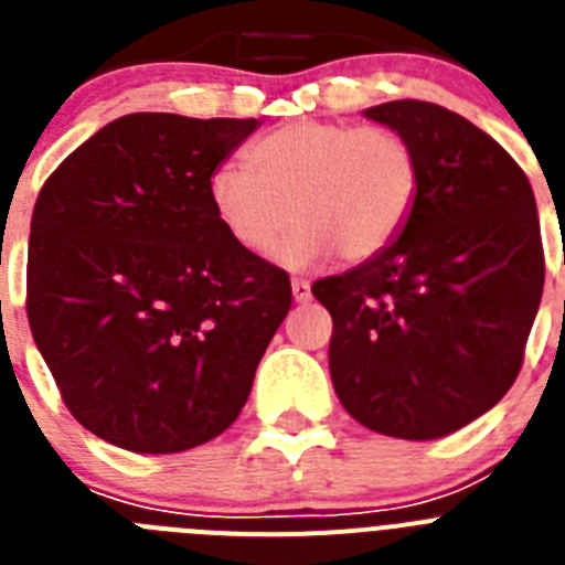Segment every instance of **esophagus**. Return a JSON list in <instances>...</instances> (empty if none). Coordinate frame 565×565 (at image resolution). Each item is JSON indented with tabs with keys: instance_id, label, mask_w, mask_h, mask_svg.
I'll use <instances>...</instances> for the list:
<instances>
[{
	"instance_id": "obj_1",
	"label": "esophagus",
	"mask_w": 565,
	"mask_h": 565,
	"mask_svg": "<svg viewBox=\"0 0 565 565\" xmlns=\"http://www.w3.org/2000/svg\"><path fill=\"white\" fill-rule=\"evenodd\" d=\"M291 291H294V299H297V302H308V299H311V282L302 277H297L291 282Z\"/></svg>"
}]
</instances>
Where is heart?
<instances>
[{
  "instance_id": "obj_1",
  "label": "heart",
  "mask_w": 565,
  "mask_h": 565,
  "mask_svg": "<svg viewBox=\"0 0 565 565\" xmlns=\"http://www.w3.org/2000/svg\"><path fill=\"white\" fill-rule=\"evenodd\" d=\"M418 186V154L396 129L302 118L257 138L246 167L214 169L206 194L214 221L254 257H271L297 223L279 263L308 268L331 254H382L411 221Z\"/></svg>"
}]
</instances>
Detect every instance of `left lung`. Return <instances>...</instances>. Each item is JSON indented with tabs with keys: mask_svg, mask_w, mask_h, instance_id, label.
<instances>
[{
	"mask_svg": "<svg viewBox=\"0 0 565 565\" xmlns=\"http://www.w3.org/2000/svg\"><path fill=\"white\" fill-rule=\"evenodd\" d=\"M364 115L416 149V209L382 254L311 291L333 319L344 411L382 436L430 441L492 411L521 373L546 277L535 194L452 109L404 98Z\"/></svg>",
	"mask_w": 565,
	"mask_h": 565,
	"instance_id": "obj_1",
	"label": "left lung"
}]
</instances>
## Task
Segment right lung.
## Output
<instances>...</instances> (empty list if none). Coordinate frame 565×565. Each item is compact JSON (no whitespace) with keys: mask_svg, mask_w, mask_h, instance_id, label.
<instances>
[{"mask_svg":"<svg viewBox=\"0 0 565 565\" xmlns=\"http://www.w3.org/2000/svg\"><path fill=\"white\" fill-rule=\"evenodd\" d=\"M257 118L132 113L44 181L28 322L67 411L132 452H183L239 416L291 308L282 268L234 246L209 174Z\"/></svg>","mask_w":565,"mask_h":565,"instance_id":"1","label":"right lung"}]
</instances>
